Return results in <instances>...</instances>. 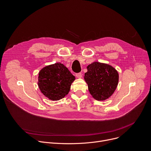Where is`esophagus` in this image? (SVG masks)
<instances>
[{
  "mask_svg": "<svg viewBox=\"0 0 151 151\" xmlns=\"http://www.w3.org/2000/svg\"><path fill=\"white\" fill-rule=\"evenodd\" d=\"M76 76L77 77V78H81V77H82V73H76Z\"/></svg>",
  "mask_w": 151,
  "mask_h": 151,
  "instance_id": "esophagus-1",
  "label": "esophagus"
}]
</instances>
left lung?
<instances>
[{
  "instance_id": "obj_1",
  "label": "left lung",
  "mask_w": 151,
  "mask_h": 151,
  "mask_svg": "<svg viewBox=\"0 0 151 151\" xmlns=\"http://www.w3.org/2000/svg\"><path fill=\"white\" fill-rule=\"evenodd\" d=\"M84 79L88 90L97 100H104L115 91L118 83L117 71L108 64L94 62L87 67Z\"/></svg>"
}]
</instances>
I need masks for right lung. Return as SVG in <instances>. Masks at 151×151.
Instances as JSON below:
<instances>
[{"label":"right lung","instance_id":"add662e5","mask_svg":"<svg viewBox=\"0 0 151 151\" xmlns=\"http://www.w3.org/2000/svg\"><path fill=\"white\" fill-rule=\"evenodd\" d=\"M75 77L60 63L43 68L39 73L38 86L41 92L52 100L65 97Z\"/></svg>","mask_w":151,"mask_h":151}]
</instances>
